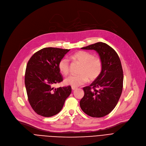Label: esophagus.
<instances>
[{
	"label": "esophagus",
	"instance_id": "1",
	"mask_svg": "<svg viewBox=\"0 0 146 146\" xmlns=\"http://www.w3.org/2000/svg\"><path fill=\"white\" fill-rule=\"evenodd\" d=\"M76 89H77V88H76V87H72V89L73 90H76Z\"/></svg>",
	"mask_w": 146,
	"mask_h": 146
}]
</instances>
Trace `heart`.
Instances as JSON below:
<instances>
[{"instance_id":"b5f03b06","label":"heart","mask_w":146,"mask_h":146,"mask_svg":"<svg viewBox=\"0 0 146 146\" xmlns=\"http://www.w3.org/2000/svg\"><path fill=\"white\" fill-rule=\"evenodd\" d=\"M71 58L77 61L82 66H80L78 74H71L64 79L66 85L73 87H78L85 84L88 80H94L100 75L102 70V61L99 57H94L93 54L85 51H80L76 52ZM60 72L66 75L70 70V61L66 57L60 60L58 63Z\"/></svg>"}]
</instances>
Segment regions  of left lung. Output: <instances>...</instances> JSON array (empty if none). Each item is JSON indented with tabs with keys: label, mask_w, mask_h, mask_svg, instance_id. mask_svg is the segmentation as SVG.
<instances>
[{
	"label": "left lung",
	"mask_w": 146,
	"mask_h": 146,
	"mask_svg": "<svg viewBox=\"0 0 146 146\" xmlns=\"http://www.w3.org/2000/svg\"><path fill=\"white\" fill-rule=\"evenodd\" d=\"M95 50L102 61L101 73L89 86L84 87L80 101L82 110L92 117L101 118L116 106L123 88V70L116 51L110 45L99 42L81 48Z\"/></svg>",
	"instance_id": "left-lung-1"
}]
</instances>
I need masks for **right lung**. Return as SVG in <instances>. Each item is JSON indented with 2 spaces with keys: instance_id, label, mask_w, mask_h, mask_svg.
I'll return each instance as SVG.
<instances>
[{
  "instance_id": "obj_1",
  "label": "right lung",
  "mask_w": 146,
  "mask_h": 146,
  "mask_svg": "<svg viewBox=\"0 0 146 146\" xmlns=\"http://www.w3.org/2000/svg\"><path fill=\"white\" fill-rule=\"evenodd\" d=\"M69 51L44 48L28 61L25 74L28 99L33 110L40 115L50 117L57 114L72 92L70 86L52 88L54 84L63 81L58 63Z\"/></svg>"
}]
</instances>
